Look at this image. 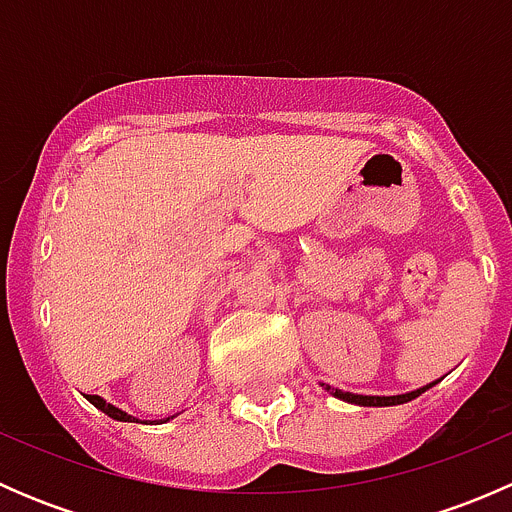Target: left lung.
Instances as JSON below:
<instances>
[{
	"label": "left lung",
	"instance_id": "8db88e82",
	"mask_svg": "<svg viewBox=\"0 0 512 512\" xmlns=\"http://www.w3.org/2000/svg\"><path fill=\"white\" fill-rule=\"evenodd\" d=\"M433 384H436V381H433ZM433 384L423 386V389L409 391V394H401V396H361V394H349V391H342V389H332V386H324V389H327L332 396H337V399L349 401V404H356V406H396V404H406V401L416 399V396H421L423 391L431 389Z\"/></svg>",
	"mask_w": 512,
	"mask_h": 512
}]
</instances>
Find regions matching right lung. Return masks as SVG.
<instances>
[{"instance_id":"obj_1","label":"right lung","mask_w":512,"mask_h":512,"mask_svg":"<svg viewBox=\"0 0 512 512\" xmlns=\"http://www.w3.org/2000/svg\"><path fill=\"white\" fill-rule=\"evenodd\" d=\"M86 399L91 401V404L96 406V409H101L103 414L106 416H111V418H116V421H136V418L133 416H128L126 411H121V409H116V406H111V404H106V401L101 399V396H86Z\"/></svg>"}]
</instances>
